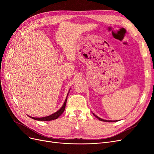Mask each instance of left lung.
<instances>
[{
	"label": "left lung",
	"instance_id": "8db88e82",
	"mask_svg": "<svg viewBox=\"0 0 154 154\" xmlns=\"http://www.w3.org/2000/svg\"><path fill=\"white\" fill-rule=\"evenodd\" d=\"M94 115V116H96V117L98 119H100V121H102V122H116V121H109V120H105V119H101L100 118H99V117H97V116H96V115H95L94 113H92Z\"/></svg>",
	"mask_w": 154,
	"mask_h": 154
}]
</instances>
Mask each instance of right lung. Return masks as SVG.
I'll use <instances>...</instances> for the list:
<instances>
[{
	"instance_id": "obj_1",
	"label": "right lung",
	"mask_w": 154,
	"mask_h": 154,
	"mask_svg": "<svg viewBox=\"0 0 154 154\" xmlns=\"http://www.w3.org/2000/svg\"><path fill=\"white\" fill-rule=\"evenodd\" d=\"M67 96H68V94H67ZM67 96L66 99V100H65V102H64L63 105H62V106L57 112H56L51 114L48 116H45V117H42V118H34V117H31V116H29V117L32 119H35V120H38V121H51V120H54V119H57L59 116H60L62 114V113L65 110V109H66Z\"/></svg>"
}]
</instances>
